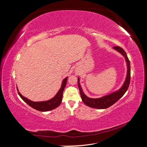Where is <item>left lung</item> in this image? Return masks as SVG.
<instances>
[{
  "instance_id": "8db88e82",
  "label": "left lung",
  "mask_w": 147,
  "mask_h": 147,
  "mask_svg": "<svg viewBox=\"0 0 147 147\" xmlns=\"http://www.w3.org/2000/svg\"><path fill=\"white\" fill-rule=\"evenodd\" d=\"M113 48L115 50H117L119 53L124 57L126 59V64H127V75L125 81L123 84V85L121 88L119 89V90L113 92L111 94L103 96L100 98H96V99H92L90 98V97H87L82 90V88H81L80 84V78L78 77V86L80 92V96L82 99L83 102L84 104H86L87 106L90 107L92 108L98 109H105L109 107L111 105H113L116 102L123 97V96L125 94V92L127 90V89L129 86L130 83V80H131V66H130V61L129 60L127 56L126 55V52L124 51L123 48L119 47H114Z\"/></svg>"
}]
</instances>
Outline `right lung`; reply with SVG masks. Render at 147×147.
I'll use <instances>...</instances> for the list:
<instances>
[{
  "label": "right lung",
  "mask_w": 147,
  "mask_h": 147,
  "mask_svg": "<svg viewBox=\"0 0 147 147\" xmlns=\"http://www.w3.org/2000/svg\"><path fill=\"white\" fill-rule=\"evenodd\" d=\"M67 77L65 78L63 80L61 87L59 89V91L57 92V94L55 95V96L54 97H53L52 99L47 101L33 102L27 99L23 96H22L19 91L18 92L21 98L23 99L26 104H28L29 106H30L31 107H32L33 109L37 110L40 111V112H47V111H50L57 108V107L61 104L62 102V99H63V91L67 84Z\"/></svg>",
  "instance_id": "1"
}]
</instances>
